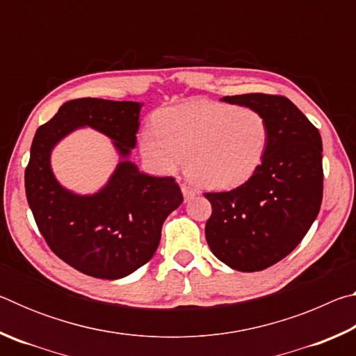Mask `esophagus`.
I'll return each instance as SVG.
<instances>
[{"label":"esophagus","instance_id":"esophagus-1","mask_svg":"<svg viewBox=\"0 0 356 356\" xmlns=\"http://www.w3.org/2000/svg\"><path fill=\"white\" fill-rule=\"evenodd\" d=\"M180 190H182V195H184L185 200H190V197L195 196V191H193L188 185L182 184V185H180Z\"/></svg>","mask_w":356,"mask_h":356}]
</instances>
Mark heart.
Wrapping results in <instances>:
<instances>
[{"instance_id": "obj_1", "label": "heart", "mask_w": 356, "mask_h": 356, "mask_svg": "<svg viewBox=\"0 0 356 356\" xmlns=\"http://www.w3.org/2000/svg\"><path fill=\"white\" fill-rule=\"evenodd\" d=\"M144 130L140 146L160 171L174 172L186 161L197 186L229 190L245 184L267 152L270 129L261 111L215 102H190L166 108Z\"/></svg>"}]
</instances>
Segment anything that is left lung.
<instances>
[{
  "label": "left lung",
  "instance_id": "1",
  "mask_svg": "<svg viewBox=\"0 0 356 356\" xmlns=\"http://www.w3.org/2000/svg\"><path fill=\"white\" fill-rule=\"evenodd\" d=\"M261 111L270 140L259 170L231 191L204 193L212 204L206 238L238 272H259L295 250L318 215L323 196L322 138L284 95H226Z\"/></svg>",
  "mask_w": 356,
  "mask_h": 356
}]
</instances>
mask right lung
<instances>
[{
	"label": "right lung",
	"mask_w": 356,
	"mask_h": 356,
	"mask_svg": "<svg viewBox=\"0 0 356 356\" xmlns=\"http://www.w3.org/2000/svg\"><path fill=\"white\" fill-rule=\"evenodd\" d=\"M140 110L136 102H65L31 144L25 190L35 225L59 259L94 278H124L147 264L168 215L184 201L182 191L174 177L147 176L124 160L99 193L78 196L53 176L50 152L65 135L88 125L110 136L124 159L136 144Z\"/></svg>",
	"instance_id": "add662e5"
}]
</instances>
